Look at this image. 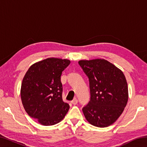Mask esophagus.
Here are the masks:
<instances>
[{
    "instance_id": "obj_1",
    "label": "esophagus",
    "mask_w": 147,
    "mask_h": 147,
    "mask_svg": "<svg viewBox=\"0 0 147 147\" xmlns=\"http://www.w3.org/2000/svg\"><path fill=\"white\" fill-rule=\"evenodd\" d=\"M71 103L74 104V105H76V104L78 103V99H77L76 98H74L73 100L71 101Z\"/></svg>"
}]
</instances>
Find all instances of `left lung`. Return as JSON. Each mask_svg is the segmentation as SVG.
<instances>
[{
	"mask_svg": "<svg viewBox=\"0 0 147 147\" xmlns=\"http://www.w3.org/2000/svg\"><path fill=\"white\" fill-rule=\"evenodd\" d=\"M89 78L91 99L82 109L89 123L104 128L115 123L128 100L127 82L121 69L104 59L80 60Z\"/></svg>",
	"mask_w": 147,
	"mask_h": 147,
	"instance_id": "obj_1",
	"label": "left lung"
}]
</instances>
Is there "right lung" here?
I'll list each match as a JSON object with an SVG mask.
<instances>
[{"label":"right lung","mask_w":147,"mask_h":147,"mask_svg":"<svg viewBox=\"0 0 147 147\" xmlns=\"http://www.w3.org/2000/svg\"><path fill=\"white\" fill-rule=\"evenodd\" d=\"M67 59L49 58L30 67L21 84V98L29 116L44 126L60 122L69 105L62 99V71L70 64Z\"/></svg>","instance_id":"right-lung-1"}]
</instances>
